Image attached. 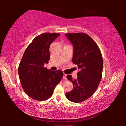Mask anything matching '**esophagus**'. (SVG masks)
<instances>
[{"label":"esophagus","instance_id":"34e87169","mask_svg":"<svg viewBox=\"0 0 126 126\" xmlns=\"http://www.w3.org/2000/svg\"><path fill=\"white\" fill-rule=\"evenodd\" d=\"M63 79H65V80H67V78H66V74H63Z\"/></svg>","mask_w":126,"mask_h":126}]
</instances>
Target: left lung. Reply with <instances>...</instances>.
<instances>
[{"mask_svg": "<svg viewBox=\"0 0 126 126\" xmlns=\"http://www.w3.org/2000/svg\"><path fill=\"white\" fill-rule=\"evenodd\" d=\"M65 35L73 45L72 62L80 70L76 79L66 76L73 83V89L65 96L72 102L80 103L90 97L97 89L102 77V55L97 45L88 34L78 32Z\"/></svg>", "mask_w": 126, "mask_h": 126, "instance_id": "1", "label": "left lung"}]
</instances>
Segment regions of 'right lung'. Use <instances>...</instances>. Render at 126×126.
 Listing matches in <instances>:
<instances>
[{
    "label": "right lung",
    "mask_w": 126,
    "mask_h": 126,
    "mask_svg": "<svg viewBox=\"0 0 126 126\" xmlns=\"http://www.w3.org/2000/svg\"><path fill=\"white\" fill-rule=\"evenodd\" d=\"M60 35L45 32L33 39L25 51L18 68L20 83L26 94L32 99L46 100L63 78L61 70L52 71L44 67L50 58V46Z\"/></svg>",
    "instance_id": "1"
}]
</instances>
